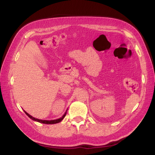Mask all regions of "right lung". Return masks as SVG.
I'll use <instances>...</instances> for the list:
<instances>
[{
  "label": "right lung",
  "mask_w": 155,
  "mask_h": 155,
  "mask_svg": "<svg viewBox=\"0 0 155 155\" xmlns=\"http://www.w3.org/2000/svg\"><path fill=\"white\" fill-rule=\"evenodd\" d=\"M25 113H26V114L27 115V116L31 118L32 120H35V121H37L38 123H43V124H56V123H60L61 121H62V120L64 118V117L66 116V114H67V112L64 114L63 116L62 117H61L60 118H58V119H56V120H41V119H38V118H35V117H32L31 115H30L29 114H28L27 112L25 111Z\"/></svg>",
  "instance_id": "add662e5"
}]
</instances>
